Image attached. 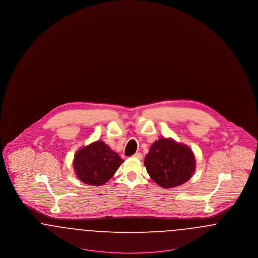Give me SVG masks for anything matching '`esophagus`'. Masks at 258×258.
Returning a JSON list of instances; mask_svg holds the SVG:
<instances>
[{"instance_id": "34e87169", "label": "esophagus", "mask_w": 258, "mask_h": 258, "mask_svg": "<svg viewBox=\"0 0 258 258\" xmlns=\"http://www.w3.org/2000/svg\"><path fill=\"white\" fill-rule=\"evenodd\" d=\"M134 157H135V159H137V160H142V158H143L141 153H135Z\"/></svg>"}]
</instances>
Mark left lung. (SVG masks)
Returning <instances> with one entry per match:
<instances>
[{"instance_id":"left-lung-1","label":"left lung","mask_w":258,"mask_h":258,"mask_svg":"<svg viewBox=\"0 0 258 258\" xmlns=\"http://www.w3.org/2000/svg\"><path fill=\"white\" fill-rule=\"evenodd\" d=\"M144 165L157 184L170 188L184 184L192 177L196 158L186 145L171 138H160L152 144Z\"/></svg>"}]
</instances>
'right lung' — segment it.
Returning a JSON list of instances; mask_svg holds the SVG:
<instances>
[{
    "label": "right lung",
    "instance_id": "right-lung-1",
    "mask_svg": "<svg viewBox=\"0 0 258 258\" xmlns=\"http://www.w3.org/2000/svg\"><path fill=\"white\" fill-rule=\"evenodd\" d=\"M123 162L116 152L98 140L76 152L74 168L84 184L101 185L110 180Z\"/></svg>",
    "mask_w": 258,
    "mask_h": 258
}]
</instances>
